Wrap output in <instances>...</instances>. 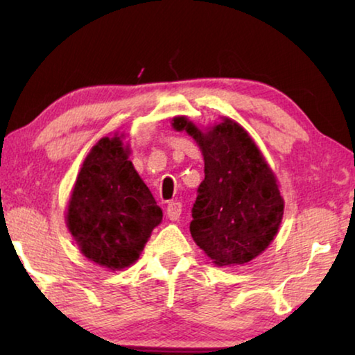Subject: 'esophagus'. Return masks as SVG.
I'll return each instance as SVG.
<instances>
[{
	"label": "esophagus",
	"mask_w": 355,
	"mask_h": 355,
	"mask_svg": "<svg viewBox=\"0 0 355 355\" xmlns=\"http://www.w3.org/2000/svg\"><path fill=\"white\" fill-rule=\"evenodd\" d=\"M166 214H167V218H169L171 220H178L180 214H182V203H180V202H171L169 205H167Z\"/></svg>",
	"instance_id": "obj_1"
}]
</instances>
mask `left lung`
Instances as JSON below:
<instances>
[{
    "label": "left lung",
    "instance_id": "1",
    "mask_svg": "<svg viewBox=\"0 0 355 355\" xmlns=\"http://www.w3.org/2000/svg\"><path fill=\"white\" fill-rule=\"evenodd\" d=\"M172 127L196 141L205 163V178L192 208V239L216 266L254 260L277 235L285 208L277 177L261 150L228 117L199 128L177 116Z\"/></svg>",
    "mask_w": 355,
    "mask_h": 355
}]
</instances>
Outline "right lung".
I'll return each instance as SVG.
<instances>
[{
  "label": "right lung",
  "instance_id": "obj_1",
  "mask_svg": "<svg viewBox=\"0 0 355 355\" xmlns=\"http://www.w3.org/2000/svg\"><path fill=\"white\" fill-rule=\"evenodd\" d=\"M130 153L123 135L101 137L83 161L65 213L81 254L110 271L131 266L163 220Z\"/></svg>",
  "mask_w": 355,
  "mask_h": 355
}]
</instances>
